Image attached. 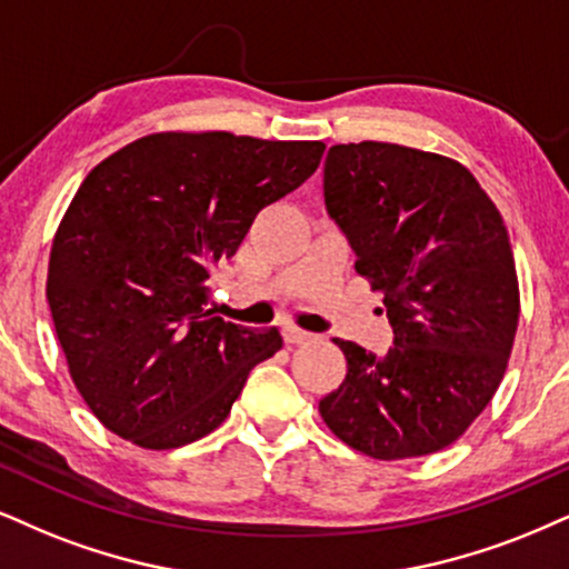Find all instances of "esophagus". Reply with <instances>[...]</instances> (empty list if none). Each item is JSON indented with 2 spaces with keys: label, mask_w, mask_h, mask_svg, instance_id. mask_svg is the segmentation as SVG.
I'll return each instance as SVG.
<instances>
[{
  "label": "esophagus",
  "mask_w": 569,
  "mask_h": 569,
  "mask_svg": "<svg viewBox=\"0 0 569 569\" xmlns=\"http://www.w3.org/2000/svg\"><path fill=\"white\" fill-rule=\"evenodd\" d=\"M308 340H311V332H306V329H300L296 325L284 327V342H287V346H300V342H308Z\"/></svg>",
  "instance_id": "34e87169"
}]
</instances>
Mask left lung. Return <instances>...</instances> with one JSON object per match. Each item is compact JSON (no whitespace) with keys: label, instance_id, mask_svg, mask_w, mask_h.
Returning <instances> with one entry per match:
<instances>
[{"label":"left lung","instance_id":"1","mask_svg":"<svg viewBox=\"0 0 569 569\" xmlns=\"http://www.w3.org/2000/svg\"><path fill=\"white\" fill-rule=\"evenodd\" d=\"M325 202L396 346L335 340L348 375L321 419L371 459L440 451L496 396L515 346L520 282L499 208L459 160L390 142L329 147Z\"/></svg>","mask_w":569,"mask_h":569}]
</instances>
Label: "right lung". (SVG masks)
Masks as SVG:
<instances>
[{
	"mask_svg": "<svg viewBox=\"0 0 569 569\" xmlns=\"http://www.w3.org/2000/svg\"><path fill=\"white\" fill-rule=\"evenodd\" d=\"M325 150L160 131L91 168L54 231L47 300L70 380L110 432L147 451L206 438L282 348L277 327L213 317L208 282Z\"/></svg>",
	"mask_w": 569,
	"mask_h": 569,
	"instance_id": "right-lung-1",
	"label": "right lung"
}]
</instances>
